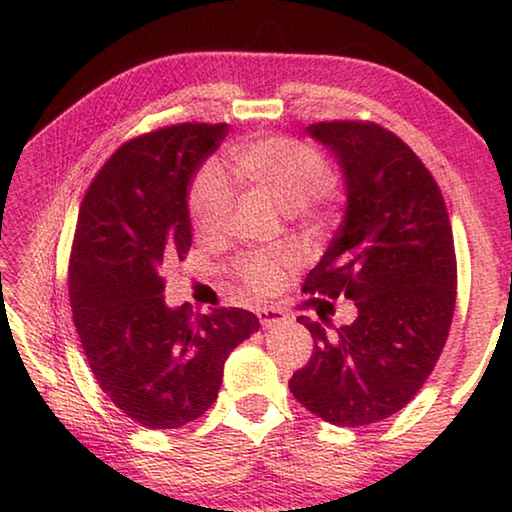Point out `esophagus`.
<instances>
[{
  "label": "esophagus",
  "mask_w": 512,
  "mask_h": 512,
  "mask_svg": "<svg viewBox=\"0 0 512 512\" xmlns=\"http://www.w3.org/2000/svg\"><path fill=\"white\" fill-rule=\"evenodd\" d=\"M257 316H259V323H262L264 328H271V326H275V323H282V321L289 319V314L282 310V307H278V305L259 307Z\"/></svg>",
  "instance_id": "1"
}]
</instances>
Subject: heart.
<instances>
[{
    "instance_id": "1",
    "label": "heart",
    "mask_w": 512,
    "mask_h": 512,
    "mask_svg": "<svg viewBox=\"0 0 512 512\" xmlns=\"http://www.w3.org/2000/svg\"><path fill=\"white\" fill-rule=\"evenodd\" d=\"M234 180L246 191L262 193L300 218H314L337 198V186L328 177L323 154L289 136H264L234 143L230 152ZM232 193L216 166H202L189 184L186 207L191 223L202 234H212L230 209ZM298 255L291 250L243 255L232 264V278L253 296H269L280 287Z\"/></svg>"
}]
</instances>
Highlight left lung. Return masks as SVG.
Returning <instances> with one entry per match:
<instances>
[{
	"label": "left lung",
	"mask_w": 512,
	"mask_h": 512,
	"mask_svg": "<svg viewBox=\"0 0 512 512\" xmlns=\"http://www.w3.org/2000/svg\"><path fill=\"white\" fill-rule=\"evenodd\" d=\"M307 132L337 154L348 207L303 291L348 298L358 312L335 332L298 316L314 351L289 389L330 424L367 426L415 399L440 360L458 285L451 221L431 170L394 132L371 120Z\"/></svg>",
	"instance_id": "left-lung-1"
}]
</instances>
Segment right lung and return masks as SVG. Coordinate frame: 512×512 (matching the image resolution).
<instances>
[{"mask_svg": "<svg viewBox=\"0 0 512 512\" xmlns=\"http://www.w3.org/2000/svg\"><path fill=\"white\" fill-rule=\"evenodd\" d=\"M225 123H177L127 141L79 207L68 266L72 321L97 385L123 415L173 431L205 415L232 348L259 328L241 307L170 310L161 266L191 248L186 189Z\"/></svg>", "mask_w": 512, "mask_h": 512, "instance_id": "1", "label": "right lung"}]
</instances>
